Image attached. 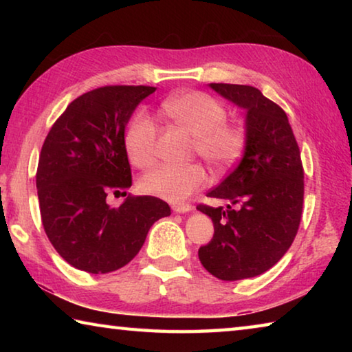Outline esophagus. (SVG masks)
<instances>
[{"instance_id":"obj_1","label":"esophagus","mask_w":352,"mask_h":352,"mask_svg":"<svg viewBox=\"0 0 352 352\" xmlns=\"http://www.w3.org/2000/svg\"><path fill=\"white\" fill-rule=\"evenodd\" d=\"M172 210H174L175 212H188L192 210V206H190L189 204H174L172 205Z\"/></svg>"}]
</instances>
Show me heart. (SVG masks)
<instances>
[{
  "label": "heart",
  "instance_id": "obj_1",
  "mask_svg": "<svg viewBox=\"0 0 352 352\" xmlns=\"http://www.w3.org/2000/svg\"><path fill=\"white\" fill-rule=\"evenodd\" d=\"M160 113L192 133V152L199 153L214 170H225L236 163L247 142L245 130L226 121L223 104L210 94L186 91L160 104ZM157 127L144 113L135 115L124 132V148L130 163L146 169L155 163ZM208 183L204 166H160L140 178L141 192L169 201H182Z\"/></svg>",
  "mask_w": 352,
  "mask_h": 352
}]
</instances>
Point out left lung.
I'll return each mask as SVG.
<instances>
[{"label": "left lung", "instance_id": "left-lung-1", "mask_svg": "<svg viewBox=\"0 0 352 352\" xmlns=\"http://www.w3.org/2000/svg\"><path fill=\"white\" fill-rule=\"evenodd\" d=\"M210 87L247 110V142L239 164L208 192L239 206H197L214 223L212 239L200 247L199 259L211 275L237 281L272 269L290 248L301 220L305 170L281 107L250 85Z\"/></svg>", "mask_w": 352, "mask_h": 352}]
</instances>
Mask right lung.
I'll return each mask as SVG.
<instances>
[{
	"mask_svg": "<svg viewBox=\"0 0 352 352\" xmlns=\"http://www.w3.org/2000/svg\"><path fill=\"white\" fill-rule=\"evenodd\" d=\"M157 88L107 85L82 94L54 122L41 147L37 194L41 223L57 253L76 269L109 273L132 261L151 226L170 214L152 195H127L132 170L124 132L142 99Z\"/></svg>",
	"mask_w": 352,
	"mask_h": 352,
	"instance_id": "add662e5",
	"label": "right lung"
}]
</instances>
